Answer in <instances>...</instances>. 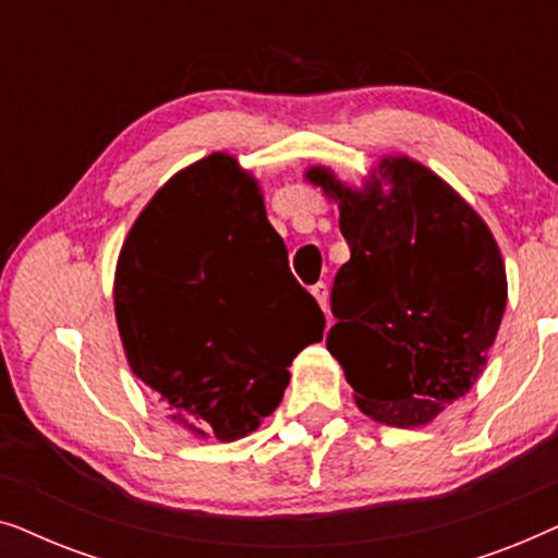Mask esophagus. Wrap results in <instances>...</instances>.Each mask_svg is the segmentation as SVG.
Returning <instances> with one entry per match:
<instances>
[{
    "instance_id": "1",
    "label": "esophagus",
    "mask_w": 558,
    "mask_h": 558,
    "mask_svg": "<svg viewBox=\"0 0 558 558\" xmlns=\"http://www.w3.org/2000/svg\"><path fill=\"white\" fill-rule=\"evenodd\" d=\"M327 294H330V292H327L325 281H319V284L312 287V296H315V300L319 302V307H323V312H327Z\"/></svg>"
}]
</instances>
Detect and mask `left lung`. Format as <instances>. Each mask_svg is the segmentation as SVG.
I'll return each instance as SVG.
<instances>
[{
    "label": "left lung",
    "instance_id": "1",
    "mask_svg": "<svg viewBox=\"0 0 558 558\" xmlns=\"http://www.w3.org/2000/svg\"><path fill=\"white\" fill-rule=\"evenodd\" d=\"M340 208L350 262L332 284L327 350L373 422L424 426L475 386L508 300L485 220L429 167L384 157L361 190L304 174ZM389 190H385V185Z\"/></svg>",
    "mask_w": 558,
    "mask_h": 558
}]
</instances>
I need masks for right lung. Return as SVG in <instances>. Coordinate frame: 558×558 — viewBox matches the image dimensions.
Returning <instances> with one entry per match:
<instances>
[{
    "mask_svg": "<svg viewBox=\"0 0 558 558\" xmlns=\"http://www.w3.org/2000/svg\"><path fill=\"white\" fill-rule=\"evenodd\" d=\"M258 182L216 151L157 190L121 246L113 310L129 368L172 422L235 441L279 407L325 315L287 274Z\"/></svg>",
    "mask_w": 558,
    "mask_h": 558,
    "instance_id": "obj_1",
    "label": "right lung"
}]
</instances>
